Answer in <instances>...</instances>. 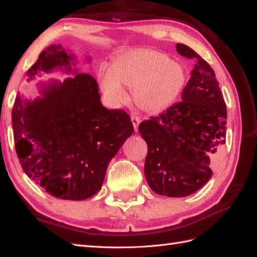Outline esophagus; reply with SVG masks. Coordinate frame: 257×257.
Returning <instances> with one entry per match:
<instances>
[{
	"instance_id": "34e87169",
	"label": "esophagus",
	"mask_w": 257,
	"mask_h": 257,
	"mask_svg": "<svg viewBox=\"0 0 257 257\" xmlns=\"http://www.w3.org/2000/svg\"><path fill=\"white\" fill-rule=\"evenodd\" d=\"M132 121H133V124H134V127H135V129L137 130V128H138V125H139V123H140V121H141V119H140V117H138L137 114H132Z\"/></svg>"
}]
</instances>
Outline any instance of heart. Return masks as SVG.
<instances>
[{"instance_id": "b5f03b06", "label": "heart", "mask_w": 257, "mask_h": 257, "mask_svg": "<svg viewBox=\"0 0 257 257\" xmlns=\"http://www.w3.org/2000/svg\"><path fill=\"white\" fill-rule=\"evenodd\" d=\"M98 80L103 97L111 105L125 100L122 86H127L133 88V98L140 108L158 111L171 105L181 94L187 84V72L165 54L128 50L113 57L110 69H99Z\"/></svg>"}]
</instances>
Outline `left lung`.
Returning <instances> with one entry per match:
<instances>
[{
    "label": "left lung",
    "mask_w": 257,
    "mask_h": 257,
    "mask_svg": "<svg viewBox=\"0 0 257 257\" xmlns=\"http://www.w3.org/2000/svg\"><path fill=\"white\" fill-rule=\"evenodd\" d=\"M194 69L180 102L139 124L148 146L145 176L157 194L181 198L209 181L226 136V105L214 70L192 48L177 44Z\"/></svg>",
    "instance_id": "obj_1"
}]
</instances>
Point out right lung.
Here are the masks:
<instances>
[{
  "mask_svg": "<svg viewBox=\"0 0 257 257\" xmlns=\"http://www.w3.org/2000/svg\"><path fill=\"white\" fill-rule=\"evenodd\" d=\"M73 61L61 45H51L26 75L32 80L54 68L70 73ZM42 95L29 101L18 94L12 109L22 169L55 198L88 199L101 189L109 161L133 135L132 119L121 109L101 105L97 81L86 73L51 81Z\"/></svg>",
  "mask_w": 257,
  "mask_h": 257,
  "instance_id": "right-lung-1",
  "label": "right lung"
}]
</instances>
